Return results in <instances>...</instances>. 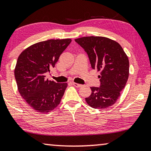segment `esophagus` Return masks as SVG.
I'll use <instances>...</instances> for the list:
<instances>
[{"label":"esophagus","instance_id":"esophagus-1","mask_svg":"<svg viewBox=\"0 0 151 151\" xmlns=\"http://www.w3.org/2000/svg\"><path fill=\"white\" fill-rule=\"evenodd\" d=\"M73 85L75 86V87H77V88H80V87H83V85L78 84V83H73Z\"/></svg>","mask_w":151,"mask_h":151}]
</instances>
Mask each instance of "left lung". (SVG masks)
I'll return each mask as SVG.
<instances>
[{"label":"left lung","mask_w":151,"mask_h":151,"mask_svg":"<svg viewBox=\"0 0 151 151\" xmlns=\"http://www.w3.org/2000/svg\"><path fill=\"white\" fill-rule=\"evenodd\" d=\"M87 54L93 69L101 72L100 87H91V94L85 98L88 106L105 109L114 105L125 87L129 76L127 55L118 42L100 36L75 40Z\"/></svg>","instance_id":"1"}]
</instances>
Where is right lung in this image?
I'll list each match as a JSON object with an SVG mask.
<instances>
[{"label":"right lung","instance_id":"obj_1","mask_svg":"<svg viewBox=\"0 0 151 151\" xmlns=\"http://www.w3.org/2000/svg\"><path fill=\"white\" fill-rule=\"evenodd\" d=\"M70 39L49 40L28 47L18 57L15 77L18 90L35 111L48 113L58 106L67 83H57L45 78L59 57L70 44Z\"/></svg>","mask_w":151,"mask_h":151}]
</instances>
